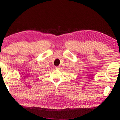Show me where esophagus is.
<instances>
[{
    "label": "esophagus",
    "instance_id": "34e87169",
    "mask_svg": "<svg viewBox=\"0 0 120 120\" xmlns=\"http://www.w3.org/2000/svg\"><path fill=\"white\" fill-rule=\"evenodd\" d=\"M59 68H60V67H55V70H59Z\"/></svg>",
    "mask_w": 120,
    "mask_h": 120
}]
</instances>
